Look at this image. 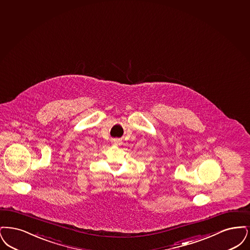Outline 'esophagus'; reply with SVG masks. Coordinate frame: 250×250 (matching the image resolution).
Masks as SVG:
<instances>
[{"label": "esophagus", "instance_id": "esophagus-1", "mask_svg": "<svg viewBox=\"0 0 250 250\" xmlns=\"http://www.w3.org/2000/svg\"><path fill=\"white\" fill-rule=\"evenodd\" d=\"M112 142H113L114 144H116V145H120V141L119 139H113V141Z\"/></svg>", "mask_w": 250, "mask_h": 250}]
</instances>
